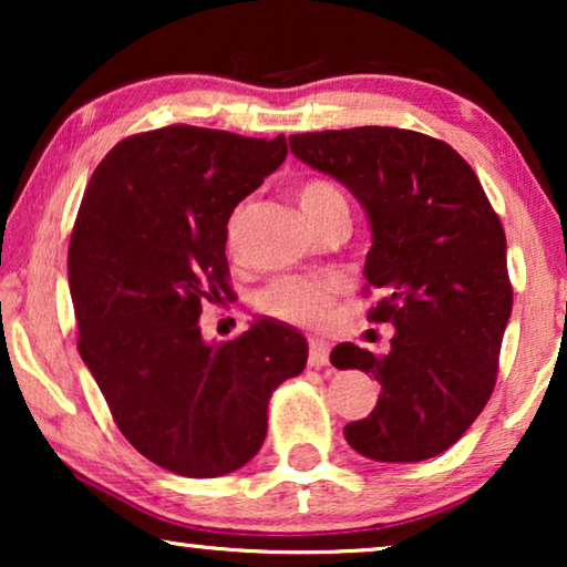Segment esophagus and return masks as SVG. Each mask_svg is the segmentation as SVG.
I'll list each match as a JSON object with an SVG mask.
<instances>
[{"label": "esophagus", "instance_id": "1", "mask_svg": "<svg viewBox=\"0 0 567 567\" xmlns=\"http://www.w3.org/2000/svg\"><path fill=\"white\" fill-rule=\"evenodd\" d=\"M328 361H330V346L320 338H309V367L315 369L328 367Z\"/></svg>", "mask_w": 567, "mask_h": 567}]
</instances>
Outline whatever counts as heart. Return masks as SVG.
<instances>
[{"instance_id": "heart-1", "label": "heart", "mask_w": 567, "mask_h": 567, "mask_svg": "<svg viewBox=\"0 0 567 567\" xmlns=\"http://www.w3.org/2000/svg\"><path fill=\"white\" fill-rule=\"evenodd\" d=\"M299 208L307 221L317 227L336 212H348L346 198L340 196L336 185L324 181H309L297 190ZM247 206H237L227 221V245L235 250L243 239ZM343 291V281L336 276L307 278V276H284L268 284L258 297V309L276 320L299 324V328H315L328 320L332 301Z\"/></svg>"}]
</instances>
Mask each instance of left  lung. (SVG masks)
<instances>
[{"label": "left lung", "instance_id": "left-lung-1", "mask_svg": "<svg viewBox=\"0 0 567 567\" xmlns=\"http://www.w3.org/2000/svg\"><path fill=\"white\" fill-rule=\"evenodd\" d=\"M293 157L336 177L367 212L369 320L392 322L390 353L340 343L336 369L382 386L377 408L343 433L374 462H423L462 439L498 374L514 293L506 235L475 169L417 131L361 126L289 136Z\"/></svg>", "mask_w": 567, "mask_h": 567}]
</instances>
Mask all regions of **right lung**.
Segmentation results:
<instances>
[{"instance_id": "1", "label": "right lung", "mask_w": 567, "mask_h": 567, "mask_svg": "<svg viewBox=\"0 0 567 567\" xmlns=\"http://www.w3.org/2000/svg\"><path fill=\"white\" fill-rule=\"evenodd\" d=\"M284 134L167 126L128 136L92 173L69 243L80 355L113 421L183 477L245 467L278 384L307 367V338L260 317L208 343L200 309L227 284V221L286 159Z\"/></svg>"}]
</instances>
